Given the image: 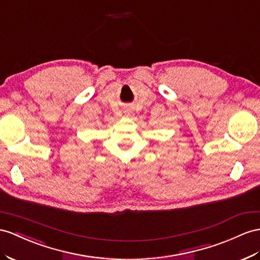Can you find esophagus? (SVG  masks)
Here are the masks:
<instances>
[{
  "label": "esophagus",
  "mask_w": 260,
  "mask_h": 260,
  "mask_svg": "<svg viewBox=\"0 0 260 260\" xmlns=\"http://www.w3.org/2000/svg\"><path fill=\"white\" fill-rule=\"evenodd\" d=\"M128 115H129V114H128Z\"/></svg>",
  "instance_id": "34e87169"
}]
</instances>
